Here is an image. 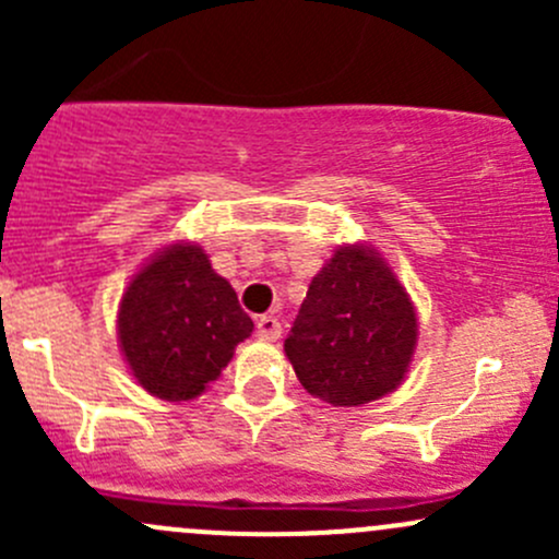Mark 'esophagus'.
I'll use <instances>...</instances> for the list:
<instances>
[{
    "label": "esophagus",
    "mask_w": 559,
    "mask_h": 559,
    "mask_svg": "<svg viewBox=\"0 0 559 559\" xmlns=\"http://www.w3.org/2000/svg\"><path fill=\"white\" fill-rule=\"evenodd\" d=\"M257 335L262 341H278L281 337V321L275 316H259L257 319Z\"/></svg>",
    "instance_id": "34e87169"
}]
</instances>
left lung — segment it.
Masks as SVG:
<instances>
[{
  "instance_id": "8db88e82",
  "label": "left lung",
  "mask_w": 559,
  "mask_h": 559,
  "mask_svg": "<svg viewBox=\"0 0 559 559\" xmlns=\"http://www.w3.org/2000/svg\"><path fill=\"white\" fill-rule=\"evenodd\" d=\"M416 346V313L384 259L343 246L316 273L284 352L300 384L332 405L397 389Z\"/></svg>"
}]
</instances>
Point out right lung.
Returning a JSON list of instances; mask_svg holds the SVG:
<instances>
[{"label": "right lung", "instance_id": "1", "mask_svg": "<svg viewBox=\"0 0 559 559\" xmlns=\"http://www.w3.org/2000/svg\"><path fill=\"white\" fill-rule=\"evenodd\" d=\"M253 321L200 246L151 259L123 292L118 341L138 384L170 403L205 392L246 341Z\"/></svg>", "mask_w": 559, "mask_h": 559}]
</instances>
